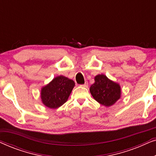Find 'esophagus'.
Masks as SVG:
<instances>
[{
  "instance_id": "1",
  "label": "esophagus",
  "mask_w": 156,
  "mask_h": 156,
  "mask_svg": "<svg viewBox=\"0 0 156 156\" xmlns=\"http://www.w3.org/2000/svg\"><path fill=\"white\" fill-rule=\"evenodd\" d=\"M82 86L84 87H88V82H87H87H85L84 84H82Z\"/></svg>"
}]
</instances>
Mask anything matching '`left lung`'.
I'll return each instance as SVG.
<instances>
[{"label": "left lung", "instance_id": "left-lung-1", "mask_svg": "<svg viewBox=\"0 0 156 156\" xmlns=\"http://www.w3.org/2000/svg\"><path fill=\"white\" fill-rule=\"evenodd\" d=\"M95 82L90 87V92L96 101L106 106L116 103L121 97L120 86L106 77L99 74L94 78Z\"/></svg>", "mask_w": 156, "mask_h": 156}]
</instances>
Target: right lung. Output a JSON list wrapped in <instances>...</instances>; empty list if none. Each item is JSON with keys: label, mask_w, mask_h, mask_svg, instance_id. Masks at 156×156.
<instances>
[{"label": "right lung", "mask_w": 156, "mask_h": 156, "mask_svg": "<svg viewBox=\"0 0 156 156\" xmlns=\"http://www.w3.org/2000/svg\"><path fill=\"white\" fill-rule=\"evenodd\" d=\"M74 82L64 76L55 77L41 91L42 101L50 108H57L67 101Z\"/></svg>", "instance_id": "1"}]
</instances>
